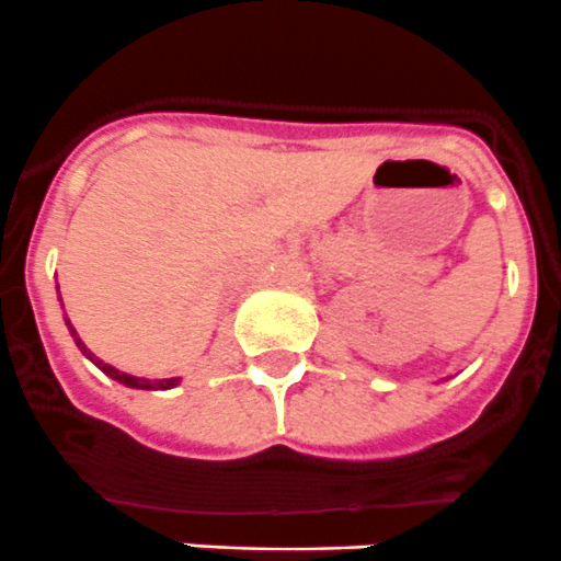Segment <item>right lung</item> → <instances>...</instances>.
I'll use <instances>...</instances> for the list:
<instances>
[{
  "label": "right lung",
  "instance_id": "obj_1",
  "mask_svg": "<svg viewBox=\"0 0 561 561\" xmlns=\"http://www.w3.org/2000/svg\"><path fill=\"white\" fill-rule=\"evenodd\" d=\"M65 324H68V330H70V335H73V341H76V346L81 348V352H84V357L87 359H92L94 365H98L100 370H103L105 376H111V379L114 381H119V385H125V387H133V390H171V387H176L180 385V379H154V381H149V379H138V376H130V374H125V370H116L114 365H108V363H103V359H98L94 357V354L90 352V348L84 346V341H81L79 337V332H76V327L70 324V319L68 316H65Z\"/></svg>",
  "mask_w": 561,
  "mask_h": 561
}]
</instances>
